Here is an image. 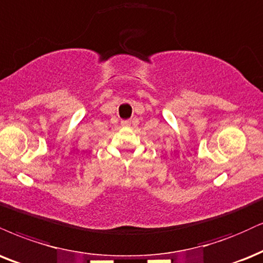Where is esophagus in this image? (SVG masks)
<instances>
[{"label":"esophagus","instance_id":"34e87169","mask_svg":"<svg viewBox=\"0 0 263 263\" xmlns=\"http://www.w3.org/2000/svg\"><path fill=\"white\" fill-rule=\"evenodd\" d=\"M121 125L122 126H129V125H131V121H129V120H123V121L121 122Z\"/></svg>","mask_w":263,"mask_h":263}]
</instances>
